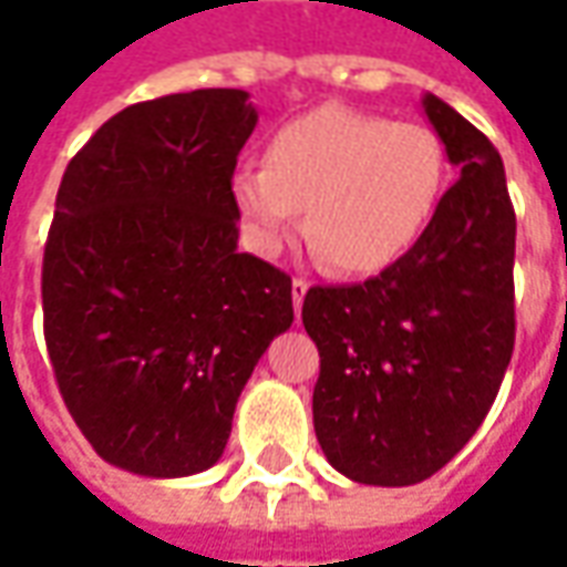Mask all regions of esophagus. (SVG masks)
<instances>
[{
  "label": "esophagus",
  "mask_w": 567,
  "mask_h": 567,
  "mask_svg": "<svg viewBox=\"0 0 567 567\" xmlns=\"http://www.w3.org/2000/svg\"><path fill=\"white\" fill-rule=\"evenodd\" d=\"M309 285L303 282V279H295L291 282V300H295V312L300 316V309H303V297H307Z\"/></svg>",
  "instance_id": "obj_1"
}]
</instances>
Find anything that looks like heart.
<instances>
[{"label": "heart", "mask_w": 567, "mask_h": 567, "mask_svg": "<svg viewBox=\"0 0 567 567\" xmlns=\"http://www.w3.org/2000/svg\"><path fill=\"white\" fill-rule=\"evenodd\" d=\"M446 145L416 121L321 105L267 142L264 166L230 178L248 243L276 255L297 230L337 276L389 270L416 246L446 194Z\"/></svg>", "instance_id": "1"}]
</instances>
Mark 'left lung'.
I'll return each mask as SVG.
<instances>
[{
  "mask_svg": "<svg viewBox=\"0 0 567 567\" xmlns=\"http://www.w3.org/2000/svg\"><path fill=\"white\" fill-rule=\"evenodd\" d=\"M422 109L458 166L434 221L380 276L316 285L303 300L321 358L316 437L364 486L437 474L483 425L516 337V215L501 154L434 93Z\"/></svg>",
  "mask_w": 567,
  "mask_h": 567,
  "instance_id": "8db88e82",
  "label": "left lung"
}]
</instances>
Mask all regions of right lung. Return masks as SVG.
Wrapping results in <instances>:
<instances>
[{"mask_svg":"<svg viewBox=\"0 0 567 567\" xmlns=\"http://www.w3.org/2000/svg\"><path fill=\"white\" fill-rule=\"evenodd\" d=\"M258 124L246 91L127 105L69 161L44 243V343L100 458L169 480L221 458L234 410L291 276L236 248V157Z\"/></svg>","mask_w":567,"mask_h":567,"instance_id":"add662e5","label":"right lung"}]
</instances>
